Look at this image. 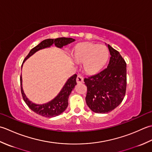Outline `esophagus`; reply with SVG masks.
<instances>
[{"instance_id":"34e87169","label":"esophagus","mask_w":152,"mask_h":152,"mask_svg":"<svg viewBox=\"0 0 152 152\" xmlns=\"http://www.w3.org/2000/svg\"><path fill=\"white\" fill-rule=\"evenodd\" d=\"M76 81H77V83H78V84H79V83H83V77L80 76V75H78L77 77Z\"/></svg>"}]
</instances>
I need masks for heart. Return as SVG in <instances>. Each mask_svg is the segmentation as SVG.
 <instances>
[{
  "mask_svg": "<svg viewBox=\"0 0 152 152\" xmlns=\"http://www.w3.org/2000/svg\"><path fill=\"white\" fill-rule=\"evenodd\" d=\"M72 58L76 64H83V69L86 74L96 75L106 64L109 58V51L104 46L83 42L74 47Z\"/></svg>",
  "mask_w": 152,
  "mask_h": 152,
  "instance_id": "obj_1",
  "label": "heart"
}]
</instances>
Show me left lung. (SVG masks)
<instances>
[{
  "label": "left lung",
  "instance_id": "obj_1",
  "mask_svg": "<svg viewBox=\"0 0 152 152\" xmlns=\"http://www.w3.org/2000/svg\"><path fill=\"white\" fill-rule=\"evenodd\" d=\"M110 52L106 69L84 79L87 86L86 102L94 113H106L121 103L126 87V64L118 51L106 45Z\"/></svg>",
  "mask_w": 152,
  "mask_h": 152
}]
</instances>
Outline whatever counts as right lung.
<instances>
[{"mask_svg":"<svg viewBox=\"0 0 152 152\" xmlns=\"http://www.w3.org/2000/svg\"><path fill=\"white\" fill-rule=\"evenodd\" d=\"M75 40L72 38H66V37H61L58 39H48L42 41L41 43L34 47L30 50L29 53L25 58L23 64L26 61L27 59L32 55L35 53L36 52L39 51L42 49L50 47L52 45H54L58 48H62L63 46L68 44H70L72 42H74ZM23 66V64H22ZM22 67V66H21ZM77 75L75 74L73 76L69 77L67 79L66 83H65L63 88H61L59 94L56 96L53 100L47 102V103L43 104H37L30 101L27 98L26 95L25 94L23 87H22V77H20V83H21V92L23 98L24 102L31 110L34 112L39 114V115L45 117H54L58 116L62 113L64 111L66 110L68 106V98L69 96L72 92V90L77 85L76 78Z\"/></svg>","mask_w":152,"mask_h":152,"instance_id":"obj_1","label":"right lung"}]
</instances>
